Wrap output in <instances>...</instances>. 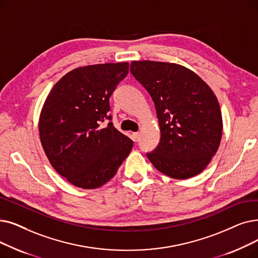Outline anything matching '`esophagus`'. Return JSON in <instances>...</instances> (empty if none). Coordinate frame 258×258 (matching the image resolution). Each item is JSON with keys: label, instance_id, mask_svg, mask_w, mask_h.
<instances>
[{"label": "esophagus", "instance_id": "34e87169", "mask_svg": "<svg viewBox=\"0 0 258 258\" xmlns=\"http://www.w3.org/2000/svg\"><path fill=\"white\" fill-rule=\"evenodd\" d=\"M132 139H133L134 141H135V142L139 141V139H140V134H139V133H133Z\"/></svg>", "mask_w": 258, "mask_h": 258}]
</instances>
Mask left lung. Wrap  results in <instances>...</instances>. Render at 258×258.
Masks as SVG:
<instances>
[{"instance_id":"left-lung-1","label":"left lung","mask_w":258,"mask_h":258,"mask_svg":"<svg viewBox=\"0 0 258 258\" xmlns=\"http://www.w3.org/2000/svg\"><path fill=\"white\" fill-rule=\"evenodd\" d=\"M131 73L155 104L161 138L147 153L159 172L187 179L203 172L218 150L222 118L209 85L184 66L155 61H133Z\"/></svg>"}]
</instances>
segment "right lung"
Returning <instances> with one entry per match:
<instances>
[{
    "instance_id": "right-lung-1",
    "label": "right lung",
    "mask_w": 258,
    "mask_h": 258,
    "mask_svg": "<svg viewBox=\"0 0 258 258\" xmlns=\"http://www.w3.org/2000/svg\"><path fill=\"white\" fill-rule=\"evenodd\" d=\"M128 66L122 62L76 69L54 84L43 105V150L53 169L78 187L106 183L132 151L134 142L115 128L108 113L109 97Z\"/></svg>"
}]
</instances>
